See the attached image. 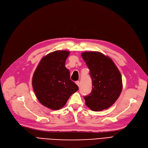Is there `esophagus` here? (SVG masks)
Segmentation results:
<instances>
[{
	"instance_id": "obj_1",
	"label": "esophagus",
	"mask_w": 148,
	"mask_h": 148,
	"mask_svg": "<svg viewBox=\"0 0 148 148\" xmlns=\"http://www.w3.org/2000/svg\"><path fill=\"white\" fill-rule=\"evenodd\" d=\"M75 83L77 84V86H78L79 87L80 86V82H79V81H76V82H75Z\"/></svg>"
}]
</instances>
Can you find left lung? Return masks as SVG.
<instances>
[{"instance_id": "1", "label": "left lung", "mask_w": 148, "mask_h": 148, "mask_svg": "<svg viewBox=\"0 0 148 148\" xmlns=\"http://www.w3.org/2000/svg\"><path fill=\"white\" fill-rule=\"evenodd\" d=\"M82 56L89 68L92 89L84 96L86 104L91 110L101 111L113 105L122 89V77L112 60L102 53L84 52Z\"/></svg>"}]
</instances>
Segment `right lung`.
<instances>
[{
	"instance_id": "right-lung-1",
	"label": "right lung",
	"mask_w": 148,
	"mask_h": 148,
	"mask_svg": "<svg viewBox=\"0 0 148 148\" xmlns=\"http://www.w3.org/2000/svg\"><path fill=\"white\" fill-rule=\"evenodd\" d=\"M66 51H55L43 58L34 74L32 86L38 99L52 110L64 107L79 87L71 79L65 61Z\"/></svg>"
}]
</instances>
